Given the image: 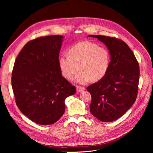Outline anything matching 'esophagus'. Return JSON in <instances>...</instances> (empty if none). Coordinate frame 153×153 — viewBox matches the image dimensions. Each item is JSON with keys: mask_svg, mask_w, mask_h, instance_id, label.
<instances>
[{"mask_svg": "<svg viewBox=\"0 0 153 153\" xmlns=\"http://www.w3.org/2000/svg\"><path fill=\"white\" fill-rule=\"evenodd\" d=\"M85 89L83 87H77V91L80 92H82L83 91H84Z\"/></svg>", "mask_w": 153, "mask_h": 153, "instance_id": "34e87169", "label": "esophagus"}]
</instances>
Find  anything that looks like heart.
I'll return each instance as SVG.
<instances>
[{
  "label": "heart",
  "instance_id": "obj_1",
  "mask_svg": "<svg viewBox=\"0 0 153 153\" xmlns=\"http://www.w3.org/2000/svg\"><path fill=\"white\" fill-rule=\"evenodd\" d=\"M68 54L59 58V68L64 77L71 79L80 68L81 71L74 79L77 83L85 84L91 80L99 81L108 71L110 54L105 47L83 41L69 48Z\"/></svg>",
  "mask_w": 153,
  "mask_h": 153
}]
</instances>
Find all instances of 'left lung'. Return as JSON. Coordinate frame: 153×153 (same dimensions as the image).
Instances as JSON below:
<instances>
[{
  "label": "left lung",
  "instance_id": "1",
  "mask_svg": "<svg viewBox=\"0 0 153 153\" xmlns=\"http://www.w3.org/2000/svg\"><path fill=\"white\" fill-rule=\"evenodd\" d=\"M105 45L110 54L108 71L103 79L87 87L91 94V113L103 122L122 117L137 97L140 78L138 62L122 40L102 35H89Z\"/></svg>",
  "mask_w": 153,
  "mask_h": 153
}]
</instances>
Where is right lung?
<instances>
[{
	"label": "right lung",
	"mask_w": 153,
	"mask_h": 153,
	"mask_svg": "<svg viewBox=\"0 0 153 153\" xmlns=\"http://www.w3.org/2000/svg\"><path fill=\"white\" fill-rule=\"evenodd\" d=\"M61 35L39 37L28 42L12 71V85L19 108L31 121L52 125L65 111V99L75 86L62 76L58 66Z\"/></svg>",
	"instance_id": "right-lung-1"
}]
</instances>
